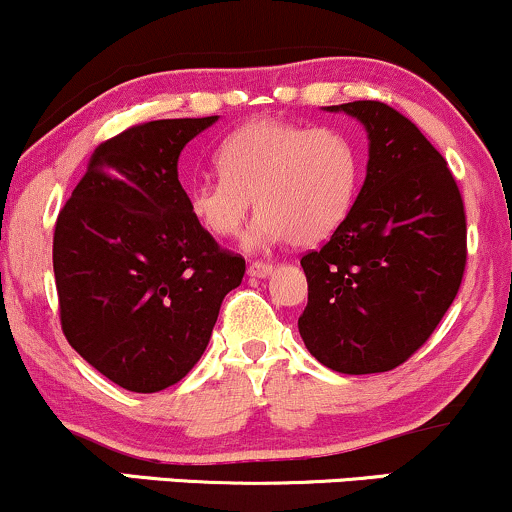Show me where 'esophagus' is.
I'll use <instances>...</instances> for the list:
<instances>
[{
  "label": "esophagus",
  "mask_w": 512,
  "mask_h": 512,
  "mask_svg": "<svg viewBox=\"0 0 512 512\" xmlns=\"http://www.w3.org/2000/svg\"><path fill=\"white\" fill-rule=\"evenodd\" d=\"M272 264H269V262H260V260H257V262H252L250 264V267H248V274L250 276H257V279H264V276H269V274H272Z\"/></svg>",
  "instance_id": "obj_1"
}]
</instances>
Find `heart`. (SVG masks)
Segmentation results:
<instances>
[{"mask_svg":"<svg viewBox=\"0 0 512 512\" xmlns=\"http://www.w3.org/2000/svg\"><path fill=\"white\" fill-rule=\"evenodd\" d=\"M216 168L221 178L187 192V209L209 236H240L255 199V243L315 245L354 209L363 154L339 127L260 117L223 139Z\"/></svg>","mask_w":512,"mask_h":512,"instance_id":"b5f03b06","label":"heart"}]
</instances>
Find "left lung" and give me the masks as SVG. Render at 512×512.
<instances>
[{"label": "left lung", "mask_w": 512, "mask_h": 512, "mask_svg": "<svg viewBox=\"0 0 512 512\" xmlns=\"http://www.w3.org/2000/svg\"><path fill=\"white\" fill-rule=\"evenodd\" d=\"M368 132L354 209L305 252L308 305L298 332L322 366L366 375L419 351L460 291L467 219L460 187L414 122L380 101L332 105Z\"/></svg>", "instance_id": "left-lung-1"}]
</instances>
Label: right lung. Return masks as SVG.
<instances>
[{
    "label": "right lung",
    "mask_w": 512,
    "mask_h": 512,
    "mask_svg": "<svg viewBox=\"0 0 512 512\" xmlns=\"http://www.w3.org/2000/svg\"><path fill=\"white\" fill-rule=\"evenodd\" d=\"M219 115L134 125L93 151L55 223L67 342L129 392H158L207 349L245 260L192 219L180 151Z\"/></svg>",
    "instance_id": "add662e5"
}]
</instances>
